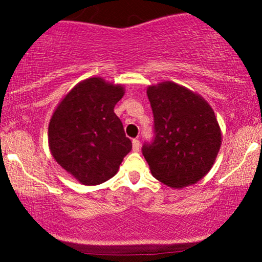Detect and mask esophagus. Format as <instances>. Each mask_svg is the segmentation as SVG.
I'll use <instances>...</instances> for the list:
<instances>
[{
	"label": "esophagus",
	"mask_w": 262,
	"mask_h": 262,
	"mask_svg": "<svg viewBox=\"0 0 262 262\" xmlns=\"http://www.w3.org/2000/svg\"><path fill=\"white\" fill-rule=\"evenodd\" d=\"M132 143H133V151H139L140 141L138 140V139H133V141H132Z\"/></svg>",
	"instance_id": "34e87169"
}]
</instances>
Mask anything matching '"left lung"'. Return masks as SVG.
<instances>
[{
  "mask_svg": "<svg viewBox=\"0 0 262 262\" xmlns=\"http://www.w3.org/2000/svg\"><path fill=\"white\" fill-rule=\"evenodd\" d=\"M154 139L143 145L152 176L172 188L193 185L208 173L222 144L208 102L171 81L148 87Z\"/></svg>",
  "mask_w": 262,
  "mask_h": 262,
  "instance_id": "1",
  "label": "left lung"
}]
</instances>
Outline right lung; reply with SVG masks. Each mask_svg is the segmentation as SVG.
Instances as JSON below:
<instances>
[{
    "instance_id": "obj_1",
    "label": "right lung",
    "mask_w": 262,
    "mask_h": 262,
    "mask_svg": "<svg viewBox=\"0 0 262 262\" xmlns=\"http://www.w3.org/2000/svg\"><path fill=\"white\" fill-rule=\"evenodd\" d=\"M123 95L122 85L91 77L77 83L53 113L48 130L50 151L83 185H100L113 177L132 150L114 113Z\"/></svg>"
}]
</instances>
